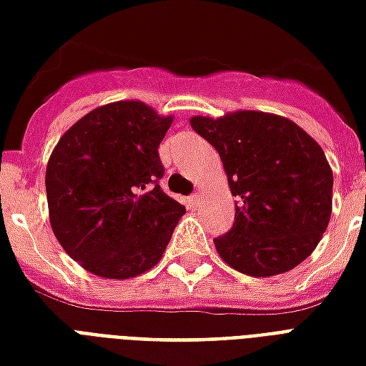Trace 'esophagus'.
<instances>
[{
    "mask_svg": "<svg viewBox=\"0 0 366 366\" xmlns=\"http://www.w3.org/2000/svg\"><path fill=\"white\" fill-rule=\"evenodd\" d=\"M186 202H188V207H197L199 205V194H192Z\"/></svg>",
    "mask_w": 366,
    "mask_h": 366,
    "instance_id": "obj_1",
    "label": "esophagus"
}]
</instances>
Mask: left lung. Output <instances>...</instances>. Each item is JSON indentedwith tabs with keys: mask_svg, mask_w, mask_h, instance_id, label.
I'll return each instance as SVG.
<instances>
[{
	"mask_svg": "<svg viewBox=\"0 0 366 366\" xmlns=\"http://www.w3.org/2000/svg\"><path fill=\"white\" fill-rule=\"evenodd\" d=\"M190 124L217 149L238 199L232 229L213 240L219 256L252 277L299 266L332 215L334 174L320 145L295 122L266 112L194 116Z\"/></svg>",
	"mask_w": 366,
	"mask_h": 366,
	"instance_id": "obj_1",
	"label": "left lung"
}]
</instances>
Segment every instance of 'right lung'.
<instances>
[{
    "label": "right lung",
    "instance_id": "right-lung-1",
    "mask_svg": "<svg viewBox=\"0 0 366 366\" xmlns=\"http://www.w3.org/2000/svg\"><path fill=\"white\" fill-rule=\"evenodd\" d=\"M172 118L137 100L94 108L61 135L46 169L52 231L86 272L128 280L161 259L186 207L161 190Z\"/></svg>",
    "mask_w": 366,
    "mask_h": 366
}]
</instances>
